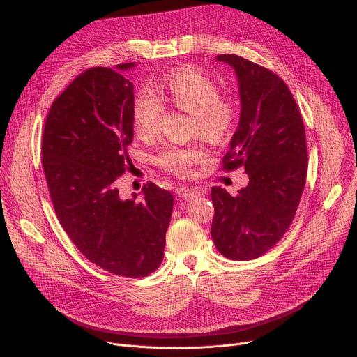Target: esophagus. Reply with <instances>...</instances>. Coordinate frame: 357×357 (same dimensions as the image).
Segmentation results:
<instances>
[{
    "instance_id": "1",
    "label": "esophagus",
    "mask_w": 357,
    "mask_h": 357,
    "mask_svg": "<svg viewBox=\"0 0 357 357\" xmlns=\"http://www.w3.org/2000/svg\"><path fill=\"white\" fill-rule=\"evenodd\" d=\"M177 195L184 199V200H191L199 196V191L195 188H185V187H180L177 188Z\"/></svg>"
}]
</instances>
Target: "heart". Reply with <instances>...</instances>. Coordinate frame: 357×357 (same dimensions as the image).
Listing matches in <instances>:
<instances>
[{"label": "heart", "instance_id": "b5f03b06", "mask_svg": "<svg viewBox=\"0 0 357 357\" xmlns=\"http://www.w3.org/2000/svg\"><path fill=\"white\" fill-rule=\"evenodd\" d=\"M162 101L190 114V131L211 143L226 140L236 126L237 108L230 98L220 97L214 81L195 68H180L158 84V96L149 89L135 94L131 120L134 132L140 139L150 140L157 134ZM204 157L206 151L199 146H166L158 153L157 164L176 176L185 177Z\"/></svg>", "mask_w": 357, "mask_h": 357}]
</instances>
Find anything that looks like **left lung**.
<instances>
[{"mask_svg":"<svg viewBox=\"0 0 357 357\" xmlns=\"http://www.w3.org/2000/svg\"><path fill=\"white\" fill-rule=\"evenodd\" d=\"M217 61L234 68L241 101L223 170L243 166L250 181L237 196L211 188V237L225 257L244 261L270 250L293 222L307 174L306 132L278 74L234 54H220Z\"/></svg>","mask_w":357,"mask_h":357,"instance_id":"obj_1","label":"left lung"}]
</instances>
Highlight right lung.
Segmentation results:
<instances>
[{
    "label": "right lung",
    "instance_id": "1",
    "mask_svg": "<svg viewBox=\"0 0 357 357\" xmlns=\"http://www.w3.org/2000/svg\"><path fill=\"white\" fill-rule=\"evenodd\" d=\"M93 67L77 75L50 108L43 131V169L59 222L96 266L123 278L158 268L174 197L147 183L142 200H123L117 180L131 169L134 87L124 74Z\"/></svg>",
    "mask_w": 357,
    "mask_h": 357
}]
</instances>
